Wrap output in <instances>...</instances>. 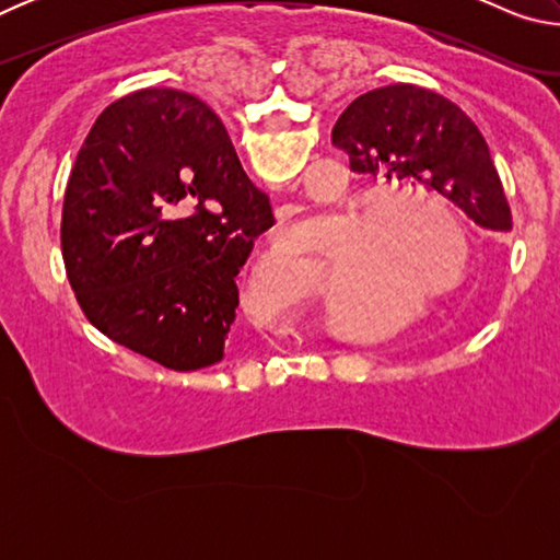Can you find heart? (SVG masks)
<instances>
[{"label":"heart","mask_w":560,"mask_h":560,"mask_svg":"<svg viewBox=\"0 0 560 560\" xmlns=\"http://www.w3.org/2000/svg\"><path fill=\"white\" fill-rule=\"evenodd\" d=\"M434 223L451 232L452 255ZM281 244L291 252L314 249V224L289 226L281 234ZM467 259L469 240L447 207L422 197H383L363 214L340 296L353 306H375L387 296L447 299L467 281ZM293 267L296 264H291Z\"/></svg>","instance_id":"heart-1"}]
</instances>
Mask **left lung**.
<instances>
[{
  "instance_id": "obj_1",
  "label": "left lung",
  "mask_w": 560,
  "mask_h": 560,
  "mask_svg": "<svg viewBox=\"0 0 560 560\" xmlns=\"http://www.w3.org/2000/svg\"><path fill=\"white\" fill-rule=\"evenodd\" d=\"M334 145L373 183L442 197L485 232H511V210L489 145L474 120L440 93L395 83L340 113Z\"/></svg>"
}]
</instances>
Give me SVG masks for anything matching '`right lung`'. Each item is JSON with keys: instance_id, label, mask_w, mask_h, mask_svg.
Wrapping results in <instances>:
<instances>
[{"instance_id": "1", "label": "right lung", "mask_w": 560, "mask_h": 560, "mask_svg": "<svg viewBox=\"0 0 560 560\" xmlns=\"http://www.w3.org/2000/svg\"><path fill=\"white\" fill-rule=\"evenodd\" d=\"M273 224L217 113L145 89L101 113L75 155L61 254L83 316L177 373L220 363L236 273Z\"/></svg>"}]
</instances>
